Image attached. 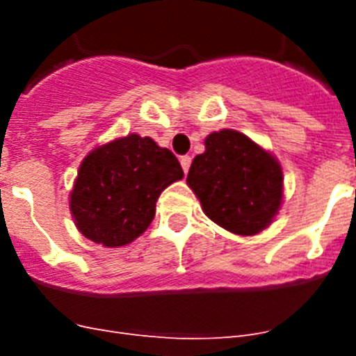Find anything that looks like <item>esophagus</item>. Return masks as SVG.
<instances>
[{
  "instance_id": "esophagus-1",
  "label": "esophagus",
  "mask_w": 356,
  "mask_h": 356,
  "mask_svg": "<svg viewBox=\"0 0 356 356\" xmlns=\"http://www.w3.org/2000/svg\"><path fill=\"white\" fill-rule=\"evenodd\" d=\"M191 162H193V159H191V156H188V155L181 156L180 163H181V169H184V172L188 171V168H191Z\"/></svg>"
}]
</instances>
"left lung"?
<instances>
[{
  "label": "left lung",
  "instance_id": "left-lung-1",
  "mask_svg": "<svg viewBox=\"0 0 356 356\" xmlns=\"http://www.w3.org/2000/svg\"><path fill=\"white\" fill-rule=\"evenodd\" d=\"M187 184L203 212L237 235H254L267 228L284 197L278 160L235 130L207 137L205 153L193 160Z\"/></svg>",
  "mask_w": 356,
  "mask_h": 356
}]
</instances>
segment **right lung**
Instances as JSON below:
<instances>
[{
	"instance_id": "1",
	"label": "right lung",
	"mask_w": 356,
	"mask_h": 356,
	"mask_svg": "<svg viewBox=\"0 0 356 356\" xmlns=\"http://www.w3.org/2000/svg\"><path fill=\"white\" fill-rule=\"evenodd\" d=\"M184 178L180 162L149 137L130 134L85 156L72 187L71 213L81 235L119 248L146 232L163 188Z\"/></svg>"
}]
</instances>
